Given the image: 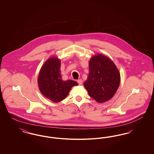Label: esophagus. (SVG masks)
Here are the masks:
<instances>
[{"mask_svg":"<svg viewBox=\"0 0 154 154\" xmlns=\"http://www.w3.org/2000/svg\"><path fill=\"white\" fill-rule=\"evenodd\" d=\"M77 82H78V84H79V85H82V80L81 79L78 80H77Z\"/></svg>","mask_w":154,"mask_h":154,"instance_id":"obj_1","label":"esophagus"}]
</instances>
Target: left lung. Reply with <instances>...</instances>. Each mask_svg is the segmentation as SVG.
<instances>
[{
	"mask_svg": "<svg viewBox=\"0 0 154 154\" xmlns=\"http://www.w3.org/2000/svg\"><path fill=\"white\" fill-rule=\"evenodd\" d=\"M89 73L84 85L88 94L97 102L110 100L117 91L120 73L114 63L107 57L97 54L89 62Z\"/></svg>",
	"mask_w": 154,
	"mask_h": 154,
	"instance_id": "8db88e82",
	"label": "left lung"
}]
</instances>
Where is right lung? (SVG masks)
I'll list each match as a JSON object with an SVG mask.
<instances>
[{
  "label": "right lung",
  "mask_w": 154,
  "mask_h": 154,
  "mask_svg": "<svg viewBox=\"0 0 154 154\" xmlns=\"http://www.w3.org/2000/svg\"><path fill=\"white\" fill-rule=\"evenodd\" d=\"M60 68V60L54 57H51L42 67L37 80L42 94L55 103L65 99L71 88L78 85L74 81L62 80Z\"/></svg>",
  "instance_id": "add662e5"
}]
</instances>
